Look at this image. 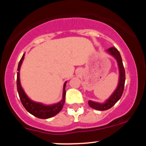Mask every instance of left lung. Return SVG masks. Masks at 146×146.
<instances>
[{
    "label": "left lung",
    "instance_id": "left-lung-1",
    "mask_svg": "<svg viewBox=\"0 0 146 146\" xmlns=\"http://www.w3.org/2000/svg\"><path fill=\"white\" fill-rule=\"evenodd\" d=\"M107 51L117 60V65H118L119 67V71H120V78H119L118 86H117L116 90L112 94V95L109 98V100H106V102L104 103V104H99V103L94 102L90 101V100L88 101L89 106L92 109H96V110L98 111H105L111 109L121 98L124 91V87H125V71L120 52L115 47H111L108 48Z\"/></svg>",
    "mask_w": 146,
    "mask_h": 146
}]
</instances>
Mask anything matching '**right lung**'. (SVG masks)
Wrapping results in <instances>:
<instances>
[{
	"label": "right lung",
	"instance_id": "1",
	"mask_svg": "<svg viewBox=\"0 0 146 146\" xmlns=\"http://www.w3.org/2000/svg\"><path fill=\"white\" fill-rule=\"evenodd\" d=\"M24 58V54L23 55L22 58L20 60L19 62L18 65V69H17V91H18L19 96L20 100L21 102V104L24 106L25 109L28 112L30 113L33 115L34 116L38 117V118L41 119H46L50 118V117L54 116L56 114L58 113L60 111L62 110V106L65 104V85H66V82L64 84L63 87V96H62V100H61L60 102L58 104L51 105V106H46L40 103L34 102L31 101L30 99L28 98L27 95H26L23 90L21 88V84H20L19 81V70L20 67H21L22 61Z\"/></svg>",
	"mask_w": 146,
	"mask_h": 146
}]
</instances>
